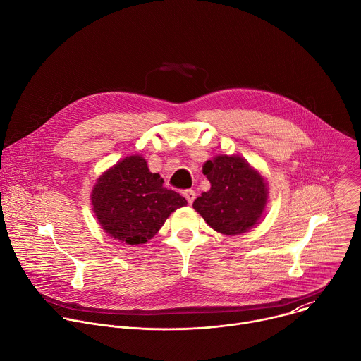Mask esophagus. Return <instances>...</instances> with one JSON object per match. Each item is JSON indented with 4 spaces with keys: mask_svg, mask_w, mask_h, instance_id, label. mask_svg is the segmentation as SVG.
<instances>
[{
    "mask_svg": "<svg viewBox=\"0 0 361 361\" xmlns=\"http://www.w3.org/2000/svg\"><path fill=\"white\" fill-rule=\"evenodd\" d=\"M184 197H185V200L188 201V204H192V201H194V198H195V191H194V190H185V191H184Z\"/></svg>",
    "mask_w": 361,
    "mask_h": 361,
    "instance_id": "esophagus-1",
    "label": "esophagus"
}]
</instances>
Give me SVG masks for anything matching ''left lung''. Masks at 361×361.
Listing matches in <instances>:
<instances>
[{
	"label": "left lung",
	"instance_id": "1",
	"mask_svg": "<svg viewBox=\"0 0 361 361\" xmlns=\"http://www.w3.org/2000/svg\"><path fill=\"white\" fill-rule=\"evenodd\" d=\"M202 173L212 188L194 200V210L221 234L234 235L250 230L266 205L267 187L263 177L241 157L227 156L209 160Z\"/></svg>",
	"mask_w": 361,
	"mask_h": 361
}]
</instances>
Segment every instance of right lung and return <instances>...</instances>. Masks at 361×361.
<instances>
[{"label":"right lung","instance_id":"right-lung-1","mask_svg":"<svg viewBox=\"0 0 361 361\" xmlns=\"http://www.w3.org/2000/svg\"><path fill=\"white\" fill-rule=\"evenodd\" d=\"M159 174L149 173L140 156H131L102 174L92 190V207L113 238L142 244L156 235L167 217L187 204L174 190L163 185Z\"/></svg>","mask_w":361,"mask_h":361}]
</instances>
